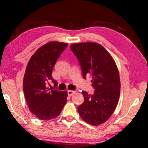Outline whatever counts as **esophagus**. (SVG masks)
Instances as JSON below:
<instances>
[{
    "instance_id": "obj_1",
    "label": "esophagus",
    "mask_w": 148,
    "mask_h": 148,
    "mask_svg": "<svg viewBox=\"0 0 148 148\" xmlns=\"http://www.w3.org/2000/svg\"><path fill=\"white\" fill-rule=\"evenodd\" d=\"M76 91L74 90H68L67 91V94L68 95H69V96H71V95H72L73 94H74L75 93H76Z\"/></svg>"
}]
</instances>
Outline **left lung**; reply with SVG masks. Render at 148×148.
<instances>
[{"mask_svg": "<svg viewBox=\"0 0 148 148\" xmlns=\"http://www.w3.org/2000/svg\"><path fill=\"white\" fill-rule=\"evenodd\" d=\"M82 67L84 79L90 75L93 94L82 91L84 102L77 106L83 119L93 126L104 123L110 117L120 95L119 74L114 59L99 43L84 42L71 45Z\"/></svg>", "mask_w": 148, "mask_h": 148, "instance_id": "obj_1", "label": "left lung"}]
</instances>
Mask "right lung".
<instances>
[{
    "label": "right lung",
    "instance_id": "obj_1",
    "mask_svg": "<svg viewBox=\"0 0 148 148\" xmlns=\"http://www.w3.org/2000/svg\"><path fill=\"white\" fill-rule=\"evenodd\" d=\"M67 43L50 42L40 47L31 56L25 69L23 88L30 112L37 118L47 121L56 117L66 103L67 92L49 89L46 84L56 81L52 77L56 60Z\"/></svg>",
    "mask_w": 148,
    "mask_h": 148
}]
</instances>
